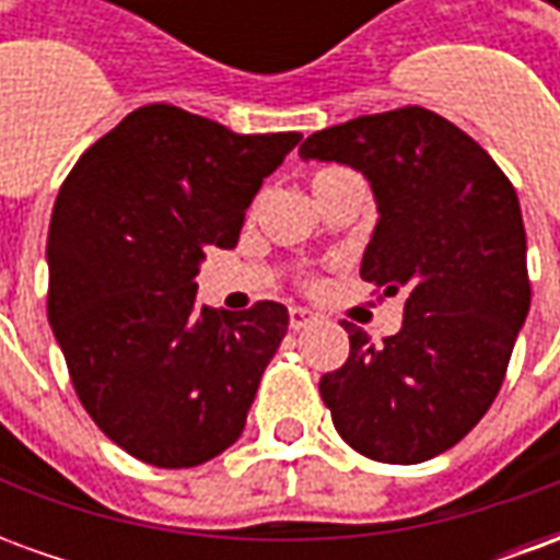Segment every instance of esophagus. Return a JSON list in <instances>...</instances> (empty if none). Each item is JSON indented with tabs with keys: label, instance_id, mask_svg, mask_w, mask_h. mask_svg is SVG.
<instances>
[{
	"label": "esophagus",
	"instance_id": "esophagus-1",
	"mask_svg": "<svg viewBox=\"0 0 560 560\" xmlns=\"http://www.w3.org/2000/svg\"><path fill=\"white\" fill-rule=\"evenodd\" d=\"M317 324V312L312 308H303V305H293L291 308V329H305Z\"/></svg>",
	"mask_w": 560,
	"mask_h": 560
}]
</instances>
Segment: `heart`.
<instances>
[{"instance_id": "1", "label": "heart", "mask_w": 560, "mask_h": 560, "mask_svg": "<svg viewBox=\"0 0 560 560\" xmlns=\"http://www.w3.org/2000/svg\"><path fill=\"white\" fill-rule=\"evenodd\" d=\"M341 167H324V171L315 173V183H320V179H327V176H332V173H339Z\"/></svg>"}]
</instances>
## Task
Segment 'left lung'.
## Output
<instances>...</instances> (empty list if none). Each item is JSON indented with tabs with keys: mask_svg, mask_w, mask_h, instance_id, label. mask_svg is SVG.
Wrapping results in <instances>:
<instances>
[{
	"mask_svg": "<svg viewBox=\"0 0 560 560\" xmlns=\"http://www.w3.org/2000/svg\"><path fill=\"white\" fill-rule=\"evenodd\" d=\"M300 159L339 161L372 185L377 224L360 276L405 291L396 336L345 324L351 357L320 377L336 432L357 453L417 465L482 420L530 308L516 188L462 128L425 107L315 131Z\"/></svg>",
	"mask_w": 560,
	"mask_h": 560,
	"instance_id": "1",
	"label": "left lung"
}]
</instances>
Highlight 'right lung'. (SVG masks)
Listing matches in <instances>:
<instances>
[{"label": "right lung", "mask_w": 560, "mask_h": 560, "mask_svg": "<svg viewBox=\"0 0 560 560\" xmlns=\"http://www.w3.org/2000/svg\"><path fill=\"white\" fill-rule=\"evenodd\" d=\"M300 138L147 104L59 188L47 317L86 413L147 465L195 468L243 434L291 317L269 300L212 312L195 279L209 245H236L245 209Z\"/></svg>", "instance_id": "add662e5"}]
</instances>
